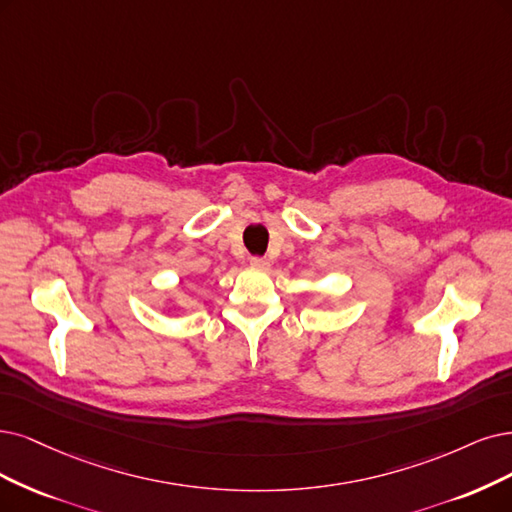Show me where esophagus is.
Instances as JSON below:
<instances>
[{"label":"esophagus","mask_w":512,"mask_h":512,"mask_svg":"<svg viewBox=\"0 0 512 512\" xmlns=\"http://www.w3.org/2000/svg\"><path fill=\"white\" fill-rule=\"evenodd\" d=\"M251 266H253L255 270H268V268H270V261H268L266 257H253V259H251Z\"/></svg>","instance_id":"obj_1"}]
</instances>
